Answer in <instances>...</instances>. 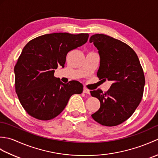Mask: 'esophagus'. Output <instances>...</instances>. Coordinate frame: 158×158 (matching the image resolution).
I'll return each instance as SVG.
<instances>
[{"label": "esophagus", "instance_id": "obj_1", "mask_svg": "<svg viewBox=\"0 0 158 158\" xmlns=\"http://www.w3.org/2000/svg\"><path fill=\"white\" fill-rule=\"evenodd\" d=\"M83 93L85 94H89V90L88 89H87L86 88H83Z\"/></svg>", "mask_w": 158, "mask_h": 158}]
</instances>
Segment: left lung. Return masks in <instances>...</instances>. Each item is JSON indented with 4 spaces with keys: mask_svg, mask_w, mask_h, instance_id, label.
I'll list each match as a JSON object with an SVG mask.
<instances>
[{
    "mask_svg": "<svg viewBox=\"0 0 158 158\" xmlns=\"http://www.w3.org/2000/svg\"><path fill=\"white\" fill-rule=\"evenodd\" d=\"M89 43L98 50L100 66L97 76L102 81L113 82L108 91H90L98 98L100 107L92 115L96 122L115 126L132 115L141 101L145 80L135 52L125 43L103 34H96Z\"/></svg>",
    "mask_w": 158,
    "mask_h": 158,
    "instance_id": "left-lung-1",
    "label": "left lung"
}]
</instances>
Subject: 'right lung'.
Listing matches in <instances>:
<instances>
[{"mask_svg":"<svg viewBox=\"0 0 158 158\" xmlns=\"http://www.w3.org/2000/svg\"><path fill=\"white\" fill-rule=\"evenodd\" d=\"M88 33L47 34L29 41L14 67L15 92L23 108L40 120L53 119L64 109L75 94H81L83 85L68 83L54 77L59 65L64 67L67 53L88 41Z\"/></svg>","mask_w":158,"mask_h":158,"instance_id":"obj_1","label":"right lung"}]
</instances>
